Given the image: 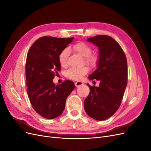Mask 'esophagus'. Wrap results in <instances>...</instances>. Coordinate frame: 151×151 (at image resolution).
I'll return each instance as SVG.
<instances>
[{"label":"esophagus","mask_w":151,"mask_h":151,"mask_svg":"<svg viewBox=\"0 0 151 151\" xmlns=\"http://www.w3.org/2000/svg\"><path fill=\"white\" fill-rule=\"evenodd\" d=\"M75 85L76 87H79L80 86L83 85V83H82V82H81V81H77L75 83Z\"/></svg>","instance_id":"esophagus-1"}]
</instances>
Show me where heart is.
Instances as JSON below:
<instances>
[{
    "label": "heart",
    "mask_w": 151,
    "mask_h": 151,
    "mask_svg": "<svg viewBox=\"0 0 151 151\" xmlns=\"http://www.w3.org/2000/svg\"><path fill=\"white\" fill-rule=\"evenodd\" d=\"M73 49L81 56L84 57L86 64L94 68L97 66L99 62V56L96 53H92L93 48L90 45L85 42H78L73 46ZM69 55V49L65 48L59 54L58 60L62 67H65L67 65V59ZM89 68L88 67H82L80 68L72 67L65 72L67 78L72 80H79L84 76L88 74Z\"/></svg>",
    "instance_id": "b5f03b06"
}]
</instances>
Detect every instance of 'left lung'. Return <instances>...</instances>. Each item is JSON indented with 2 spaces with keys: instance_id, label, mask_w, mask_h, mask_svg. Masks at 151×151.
I'll return each mask as SVG.
<instances>
[{
  "instance_id": "left-lung-1",
  "label": "left lung",
  "mask_w": 151,
  "mask_h": 151,
  "mask_svg": "<svg viewBox=\"0 0 151 151\" xmlns=\"http://www.w3.org/2000/svg\"><path fill=\"white\" fill-rule=\"evenodd\" d=\"M87 41L98 47V68L89 78L100 81L99 87L89 84L90 92L84 103L85 111L94 119L102 121L119 108L127 84V60L123 49L107 35H97Z\"/></svg>"
}]
</instances>
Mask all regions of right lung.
Returning a JSON list of instances; mask_svg holds the SVG:
<instances>
[{
	"instance_id": "add662e5",
	"label": "right lung",
	"mask_w": 151,
	"mask_h": 151,
	"mask_svg": "<svg viewBox=\"0 0 151 151\" xmlns=\"http://www.w3.org/2000/svg\"><path fill=\"white\" fill-rule=\"evenodd\" d=\"M74 38L43 36L32 45L27 54V93L33 109L47 119L61 115L67 98L75 88L71 81H65L59 85L53 83L55 76L61 69L59 54Z\"/></svg>"
}]
</instances>
